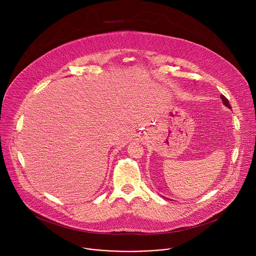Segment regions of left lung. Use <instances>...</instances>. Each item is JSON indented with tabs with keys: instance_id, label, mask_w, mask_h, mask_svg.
I'll use <instances>...</instances> for the list:
<instances>
[{
	"instance_id": "obj_1",
	"label": "left lung",
	"mask_w": 256,
	"mask_h": 256,
	"mask_svg": "<svg viewBox=\"0 0 256 256\" xmlns=\"http://www.w3.org/2000/svg\"><path fill=\"white\" fill-rule=\"evenodd\" d=\"M221 98H222V101L224 102V104H225L227 107L231 108V105H230V103H229V100H228L224 95H221Z\"/></svg>"
}]
</instances>
